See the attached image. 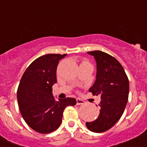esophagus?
<instances>
[{
  "label": "esophagus",
  "mask_w": 147,
  "mask_h": 147,
  "mask_svg": "<svg viewBox=\"0 0 147 147\" xmlns=\"http://www.w3.org/2000/svg\"><path fill=\"white\" fill-rule=\"evenodd\" d=\"M85 103V101L83 100L82 99H81V98H77L76 99V104L78 105H83V104Z\"/></svg>",
  "instance_id": "34e87169"
}]
</instances>
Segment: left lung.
<instances>
[{
  "mask_svg": "<svg viewBox=\"0 0 147 147\" xmlns=\"http://www.w3.org/2000/svg\"><path fill=\"white\" fill-rule=\"evenodd\" d=\"M97 63L96 80L89 89L94 96H100V114L96 120L86 122L87 128L100 133L114 126L122 115L129 95L127 76L120 63L110 54L101 51H88Z\"/></svg>",
  "mask_w": 147,
  "mask_h": 147,
  "instance_id": "obj_1",
  "label": "left lung"
}]
</instances>
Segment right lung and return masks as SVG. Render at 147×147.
Returning a JSON list of instances; mask_svg holds the SVG:
<instances>
[{
	"label": "right lung",
	"instance_id": "1",
	"mask_svg": "<svg viewBox=\"0 0 147 147\" xmlns=\"http://www.w3.org/2000/svg\"><path fill=\"white\" fill-rule=\"evenodd\" d=\"M66 55L49 54L40 57L30 63L21 78L17 91L20 111L28 126L39 133L55 131L61 125L66 107L76 104L75 98L56 101L52 95L57 66Z\"/></svg>",
	"mask_w": 147,
	"mask_h": 147
}]
</instances>
